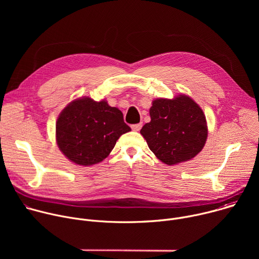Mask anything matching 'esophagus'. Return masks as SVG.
I'll list each match as a JSON object with an SVG mask.
<instances>
[{"mask_svg":"<svg viewBox=\"0 0 259 259\" xmlns=\"http://www.w3.org/2000/svg\"><path fill=\"white\" fill-rule=\"evenodd\" d=\"M141 127H142V123L134 124V125H132V126H131V128H132V130H133V131H139V130L141 129Z\"/></svg>","mask_w":259,"mask_h":259,"instance_id":"esophagus-1","label":"esophagus"}]
</instances>
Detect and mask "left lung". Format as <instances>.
<instances>
[{
  "mask_svg": "<svg viewBox=\"0 0 259 259\" xmlns=\"http://www.w3.org/2000/svg\"><path fill=\"white\" fill-rule=\"evenodd\" d=\"M151 122L140 130L150 150L167 165L196 157L206 143L208 130L201 107L189 96L159 98L150 109Z\"/></svg>",
  "mask_w": 259,
  "mask_h": 259,
  "instance_id": "left-lung-1",
  "label": "left lung"
}]
</instances>
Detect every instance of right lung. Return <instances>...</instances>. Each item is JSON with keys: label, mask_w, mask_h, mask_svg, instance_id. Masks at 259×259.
Segmentation results:
<instances>
[{"label": "right lung", "mask_w": 259, "mask_h": 259, "mask_svg": "<svg viewBox=\"0 0 259 259\" xmlns=\"http://www.w3.org/2000/svg\"><path fill=\"white\" fill-rule=\"evenodd\" d=\"M131 131L123 114L105 100L89 97L71 101L56 122V141L63 155L77 165L91 166L103 161L119 137Z\"/></svg>", "instance_id": "1"}]
</instances>
